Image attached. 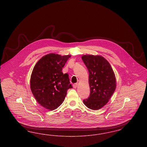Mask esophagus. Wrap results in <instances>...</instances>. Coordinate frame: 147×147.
I'll list each match as a JSON object with an SVG mask.
<instances>
[{"label":"esophagus","mask_w":147,"mask_h":147,"mask_svg":"<svg viewBox=\"0 0 147 147\" xmlns=\"http://www.w3.org/2000/svg\"><path fill=\"white\" fill-rule=\"evenodd\" d=\"M77 86H78V84L77 83H75V84H73V88H77Z\"/></svg>","instance_id":"obj_1"}]
</instances>
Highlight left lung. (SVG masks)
Segmentation results:
<instances>
[{
	"instance_id": "obj_1",
	"label": "left lung",
	"mask_w": 147,
	"mask_h": 147,
	"mask_svg": "<svg viewBox=\"0 0 147 147\" xmlns=\"http://www.w3.org/2000/svg\"><path fill=\"white\" fill-rule=\"evenodd\" d=\"M82 58L89 71L90 89V96L83 102L89 109L97 110L109 102L115 90V75L110 64L102 56L88 55Z\"/></svg>"
}]
</instances>
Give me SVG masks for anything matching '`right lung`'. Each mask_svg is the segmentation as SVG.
I'll return each instance as SVG.
<instances>
[{
	"mask_svg": "<svg viewBox=\"0 0 147 147\" xmlns=\"http://www.w3.org/2000/svg\"><path fill=\"white\" fill-rule=\"evenodd\" d=\"M70 55L49 53L35 64L30 78V88L37 101L53 110L63 103L67 90L71 88L68 75L62 68Z\"/></svg>",
	"mask_w": 147,
	"mask_h": 147,
	"instance_id": "obj_1",
	"label": "right lung"
}]
</instances>
